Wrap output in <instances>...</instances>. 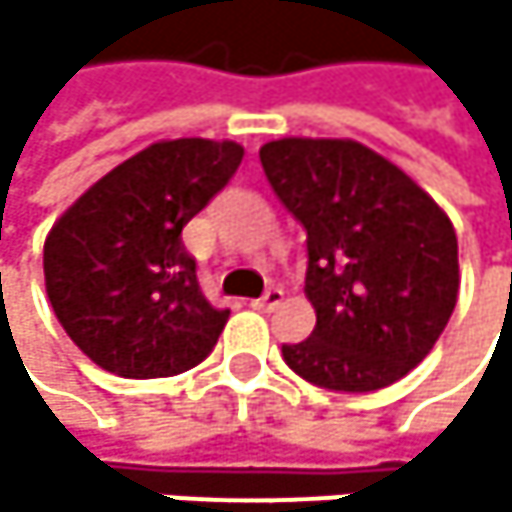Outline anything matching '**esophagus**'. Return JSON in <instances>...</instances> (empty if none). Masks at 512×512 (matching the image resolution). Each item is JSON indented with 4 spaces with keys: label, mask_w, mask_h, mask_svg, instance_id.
Segmentation results:
<instances>
[{
    "label": "esophagus",
    "mask_w": 512,
    "mask_h": 512,
    "mask_svg": "<svg viewBox=\"0 0 512 512\" xmlns=\"http://www.w3.org/2000/svg\"><path fill=\"white\" fill-rule=\"evenodd\" d=\"M282 304V288H270L264 298H258V301H251V307L254 310H261V313H270V310H276Z\"/></svg>",
    "instance_id": "1"
}]
</instances>
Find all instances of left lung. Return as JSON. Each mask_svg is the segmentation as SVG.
I'll return each instance as SVG.
<instances>
[{"label": "left lung", "mask_w": 512, "mask_h": 512, "mask_svg": "<svg viewBox=\"0 0 512 512\" xmlns=\"http://www.w3.org/2000/svg\"><path fill=\"white\" fill-rule=\"evenodd\" d=\"M261 165L307 230L316 328L282 356L304 381L368 393L405 378L458 304V236L436 199L350 137H279Z\"/></svg>", "instance_id": "1"}]
</instances>
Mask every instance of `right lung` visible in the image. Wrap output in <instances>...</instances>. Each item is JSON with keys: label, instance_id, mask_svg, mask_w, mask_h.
Here are the masks:
<instances>
[{"label": "right lung", "instance_id": "obj_1", "mask_svg": "<svg viewBox=\"0 0 512 512\" xmlns=\"http://www.w3.org/2000/svg\"><path fill=\"white\" fill-rule=\"evenodd\" d=\"M236 141H156L91 184L45 236V291L70 341L119 378H171L218 344L181 230L224 190Z\"/></svg>", "mask_w": 512, "mask_h": 512}]
</instances>
